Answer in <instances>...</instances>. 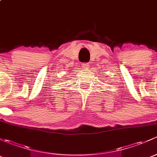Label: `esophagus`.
I'll use <instances>...</instances> for the list:
<instances>
[{"label":"esophagus","mask_w":157,"mask_h":157,"mask_svg":"<svg viewBox=\"0 0 157 157\" xmlns=\"http://www.w3.org/2000/svg\"><path fill=\"white\" fill-rule=\"evenodd\" d=\"M82 68L84 69H88L90 68V65L88 63H82Z\"/></svg>","instance_id":"1"}]
</instances>
